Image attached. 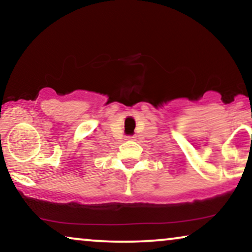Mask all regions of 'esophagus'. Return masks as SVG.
Listing matches in <instances>:
<instances>
[{
	"instance_id": "1",
	"label": "esophagus",
	"mask_w": 252,
	"mask_h": 252,
	"mask_svg": "<svg viewBox=\"0 0 252 252\" xmlns=\"http://www.w3.org/2000/svg\"><path fill=\"white\" fill-rule=\"evenodd\" d=\"M134 136H125V140H133Z\"/></svg>"
}]
</instances>
